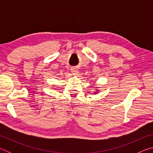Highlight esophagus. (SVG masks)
<instances>
[{"mask_svg": "<svg viewBox=\"0 0 153 153\" xmlns=\"http://www.w3.org/2000/svg\"><path fill=\"white\" fill-rule=\"evenodd\" d=\"M71 72H72V74H73L74 75H77V74H78V71H77V70L76 68L72 69H71Z\"/></svg>", "mask_w": 153, "mask_h": 153, "instance_id": "obj_1", "label": "esophagus"}]
</instances>
